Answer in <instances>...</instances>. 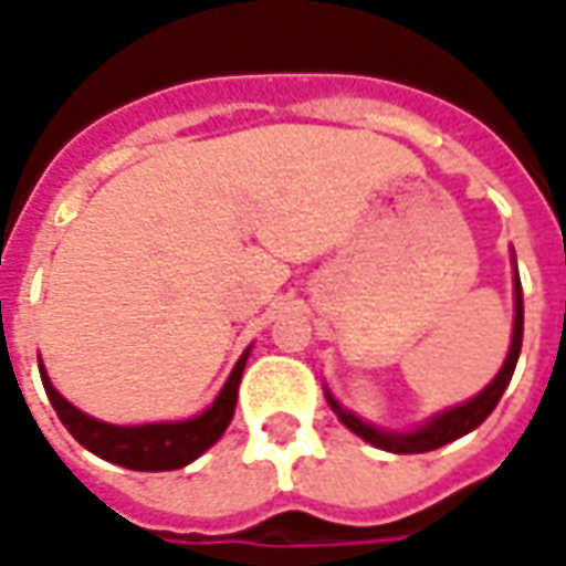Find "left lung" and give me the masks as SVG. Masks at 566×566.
Instances as JSON below:
<instances>
[{"instance_id": "1", "label": "left lung", "mask_w": 566, "mask_h": 566, "mask_svg": "<svg viewBox=\"0 0 566 566\" xmlns=\"http://www.w3.org/2000/svg\"><path fill=\"white\" fill-rule=\"evenodd\" d=\"M522 333H524V306H522V282H518V272H515V327H512V345H510V355H506V364L497 373V379L488 385L485 391L473 397L470 403L454 406L449 412H442L433 421H427L421 430H412V433H388V430H376V427L364 424L360 418H355L348 409L333 400L331 394H327V403L333 406V412L339 416L348 430H355L357 437L373 442L376 449L394 451V454H421V451H433L439 446H446L451 439L463 437V433H470L475 427L482 424L491 412H494V406L500 403V397L506 391V385H510L512 373H515V364H518V352H522Z\"/></svg>"}]
</instances>
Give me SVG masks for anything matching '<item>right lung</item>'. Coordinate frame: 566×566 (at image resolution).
Returning <instances> with one entry per match:
<instances>
[{"label":"right lung","mask_w":566,"mask_h":566,"mask_svg":"<svg viewBox=\"0 0 566 566\" xmlns=\"http://www.w3.org/2000/svg\"><path fill=\"white\" fill-rule=\"evenodd\" d=\"M248 352L239 357V364L230 373V379L218 394V400L202 412V416L190 418V421H172V424H142V427H117L96 421V418L84 416L75 406L63 400L51 379L44 376L42 385L48 391V400L56 409L60 421L66 424L72 437L78 439L81 446L93 454H99L105 461L120 463L127 470H145V473H160V470H178L185 463L197 461L199 454L211 449L221 433L230 424L235 409V397H239V379L245 369Z\"/></svg>","instance_id":"right-lung-1"}]
</instances>
